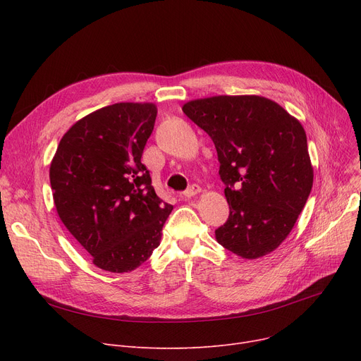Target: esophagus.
Instances as JSON below:
<instances>
[{"label":"esophagus","mask_w":361,"mask_h":361,"mask_svg":"<svg viewBox=\"0 0 361 361\" xmlns=\"http://www.w3.org/2000/svg\"><path fill=\"white\" fill-rule=\"evenodd\" d=\"M202 192V188L197 184H192L190 187L187 188V190L183 193L184 197H195L196 195H199Z\"/></svg>","instance_id":"34e87169"}]
</instances>
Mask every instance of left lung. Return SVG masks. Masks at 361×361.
<instances>
[{
    "label": "left lung",
    "instance_id": "8db88e82",
    "mask_svg": "<svg viewBox=\"0 0 361 361\" xmlns=\"http://www.w3.org/2000/svg\"><path fill=\"white\" fill-rule=\"evenodd\" d=\"M183 112L216 147L230 204L216 241L243 259L269 255L294 228L313 185L305 128L259 94L193 99Z\"/></svg>",
    "mask_w": 361,
    "mask_h": 361
}]
</instances>
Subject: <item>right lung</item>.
I'll list each match as a JSON object with an SVG mask.
<instances>
[{
    "instance_id": "add662e5",
    "label": "right lung",
    "mask_w": 361,
    "mask_h": 361,
    "mask_svg": "<svg viewBox=\"0 0 361 361\" xmlns=\"http://www.w3.org/2000/svg\"><path fill=\"white\" fill-rule=\"evenodd\" d=\"M157 114L152 102L93 111L67 130L51 161L56 214L99 269L139 268L159 245L173 211L140 161Z\"/></svg>"
}]
</instances>
